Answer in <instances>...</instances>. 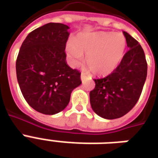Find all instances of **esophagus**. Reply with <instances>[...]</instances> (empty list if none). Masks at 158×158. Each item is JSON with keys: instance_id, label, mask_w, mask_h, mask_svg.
<instances>
[{"instance_id": "34e87169", "label": "esophagus", "mask_w": 158, "mask_h": 158, "mask_svg": "<svg viewBox=\"0 0 158 158\" xmlns=\"http://www.w3.org/2000/svg\"><path fill=\"white\" fill-rule=\"evenodd\" d=\"M80 78H81V80H84V79L86 78V75L85 73H81V75H80Z\"/></svg>"}]
</instances>
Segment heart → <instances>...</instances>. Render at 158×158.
Here are the masks:
<instances>
[{
  "label": "heart",
  "mask_w": 158,
  "mask_h": 158,
  "mask_svg": "<svg viewBox=\"0 0 158 158\" xmlns=\"http://www.w3.org/2000/svg\"><path fill=\"white\" fill-rule=\"evenodd\" d=\"M126 42L120 34L112 32L85 33L77 36L74 41L67 45V52L73 64L82 61L90 72L97 75H106L113 72L122 61Z\"/></svg>",
  "instance_id": "heart-1"
}]
</instances>
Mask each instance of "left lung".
Wrapping results in <instances>:
<instances>
[{
	"label": "left lung",
	"instance_id": "left-lung-1",
	"mask_svg": "<svg viewBox=\"0 0 158 158\" xmlns=\"http://www.w3.org/2000/svg\"><path fill=\"white\" fill-rule=\"evenodd\" d=\"M123 35L129 50L113 73L94 79L96 86L89 92L93 111L103 118H118L129 113L138 102L146 79L147 62L141 45L127 32Z\"/></svg>",
	"mask_w": 158,
	"mask_h": 158
}]
</instances>
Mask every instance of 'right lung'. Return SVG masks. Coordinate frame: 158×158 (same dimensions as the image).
Returning a JSON list of instances; mask_svg holds the SVG:
<instances>
[{"instance_id":"right-lung-1","label":"right lung","mask_w":158,"mask_h":158,"mask_svg":"<svg viewBox=\"0 0 158 158\" xmlns=\"http://www.w3.org/2000/svg\"><path fill=\"white\" fill-rule=\"evenodd\" d=\"M69 26L49 23L26 37L16 61L23 96L32 108L53 115L68 106L72 90L80 85L79 70L66 62Z\"/></svg>"}]
</instances>
